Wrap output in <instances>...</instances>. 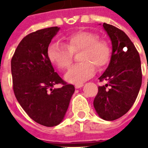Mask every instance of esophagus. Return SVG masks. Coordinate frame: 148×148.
<instances>
[{
    "mask_svg": "<svg viewBox=\"0 0 148 148\" xmlns=\"http://www.w3.org/2000/svg\"><path fill=\"white\" fill-rule=\"evenodd\" d=\"M83 86V83H79V84H75V86L74 87L76 88V89H79L81 87Z\"/></svg>",
    "mask_w": 148,
    "mask_h": 148,
    "instance_id": "34e87169",
    "label": "esophagus"
}]
</instances>
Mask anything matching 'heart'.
Returning <instances> with one entry per match:
<instances>
[{"label":"heart","mask_w":148,"mask_h":148,"mask_svg":"<svg viewBox=\"0 0 148 148\" xmlns=\"http://www.w3.org/2000/svg\"><path fill=\"white\" fill-rule=\"evenodd\" d=\"M98 36L89 32H78L66 37V44L54 42L47 49L50 62L59 70L70 66L73 59V53L81 51V63L74 65L64 76L70 83L79 84L93 75L96 66L101 69L109 63L111 48L104 40H98Z\"/></svg>","instance_id":"obj_1"}]
</instances>
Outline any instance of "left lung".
Masks as SVG:
<instances>
[{"label":"left lung","instance_id":"obj_1","mask_svg":"<svg viewBox=\"0 0 148 148\" xmlns=\"http://www.w3.org/2000/svg\"><path fill=\"white\" fill-rule=\"evenodd\" d=\"M102 26L111 40L112 55L99 77L107 84L98 87L93 106L101 119L114 121L127 112L136 99L142 84L141 63L133 42L123 31L106 23Z\"/></svg>","mask_w":148,"mask_h":148}]
</instances>
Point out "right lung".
Masks as SVG:
<instances>
[{"mask_svg":"<svg viewBox=\"0 0 148 148\" xmlns=\"http://www.w3.org/2000/svg\"><path fill=\"white\" fill-rule=\"evenodd\" d=\"M59 29L47 27L26 36L11 61L13 91L18 102L34 121L46 127H54L63 121L75 90L55 72L47 56L49 44ZM58 83L63 87L54 88Z\"/></svg>","mask_w":148,"mask_h":148,"instance_id":"obj_1","label":"right lung"}]
</instances>
